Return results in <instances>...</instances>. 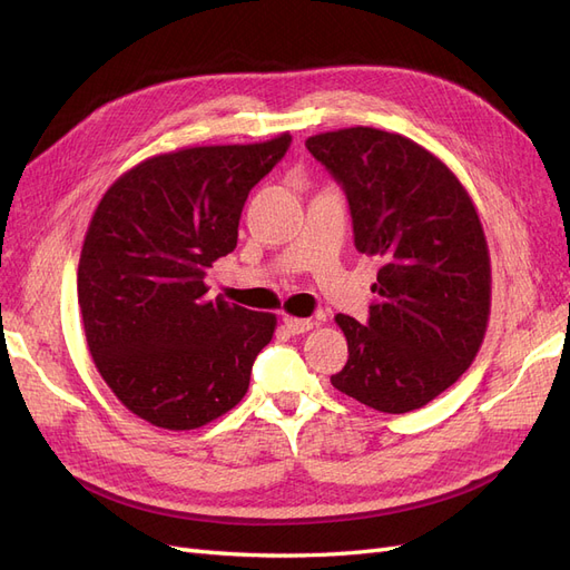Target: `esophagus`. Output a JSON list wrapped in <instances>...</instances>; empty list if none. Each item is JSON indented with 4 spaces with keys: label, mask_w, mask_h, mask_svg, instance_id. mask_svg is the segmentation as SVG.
Masks as SVG:
<instances>
[{
    "label": "esophagus",
    "mask_w": 570,
    "mask_h": 570,
    "mask_svg": "<svg viewBox=\"0 0 570 570\" xmlns=\"http://www.w3.org/2000/svg\"><path fill=\"white\" fill-rule=\"evenodd\" d=\"M283 323L287 327V333H292V335H302L306 331H312V327L316 325L314 318H297V316H285Z\"/></svg>",
    "instance_id": "obj_1"
}]
</instances>
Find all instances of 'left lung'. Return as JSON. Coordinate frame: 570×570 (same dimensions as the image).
Wrapping results in <instances>:
<instances>
[{
  "instance_id": "obj_1",
  "label": "left lung",
  "mask_w": 570,
  "mask_h": 570,
  "mask_svg": "<svg viewBox=\"0 0 570 570\" xmlns=\"http://www.w3.org/2000/svg\"><path fill=\"white\" fill-rule=\"evenodd\" d=\"M350 202L354 245L383 262L366 325L337 314L350 358L333 387L385 413L433 402L473 364L490 318V252L459 178L404 135L344 128L306 140Z\"/></svg>"
}]
</instances>
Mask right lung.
<instances>
[{"label":"right lung","instance_id":"right-lung-1","mask_svg":"<svg viewBox=\"0 0 570 570\" xmlns=\"http://www.w3.org/2000/svg\"><path fill=\"white\" fill-rule=\"evenodd\" d=\"M289 132L256 145L187 147L130 168L101 197L78 264L95 366L142 421L195 430L249 387L275 316L206 297V271L237 247L249 189Z\"/></svg>","mask_w":570,"mask_h":570}]
</instances>
